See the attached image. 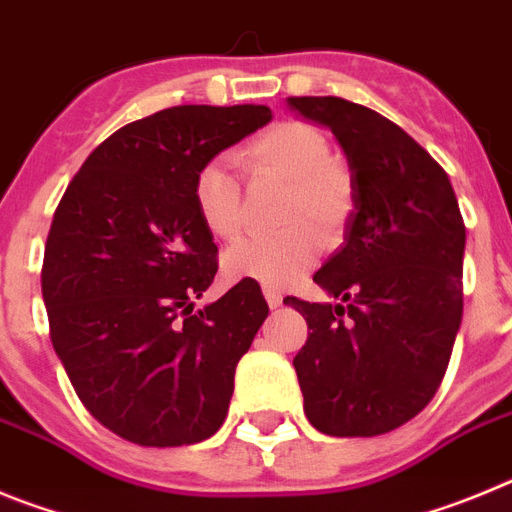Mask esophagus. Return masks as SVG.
<instances>
[{
	"label": "esophagus",
	"instance_id": "esophagus-1",
	"mask_svg": "<svg viewBox=\"0 0 512 512\" xmlns=\"http://www.w3.org/2000/svg\"><path fill=\"white\" fill-rule=\"evenodd\" d=\"M264 297H266V302H269V307L282 305V292H279V289L264 287Z\"/></svg>",
	"mask_w": 512,
	"mask_h": 512
}]
</instances>
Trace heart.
Here are the masks:
<instances>
[{
  "instance_id": "b5f03b06",
  "label": "heart",
  "mask_w": 512,
  "mask_h": 512,
  "mask_svg": "<svg viewBox=\"0 0 512 512\" xmlns=\"http://www.w3.org/2000/svg\"><path fill=\"white\" fill-rule=\"evenodd\" d=\"M238 161L253 179L289 184L284 225L279 235L243 238L223 256L228 279H253L269 287H287L300 279L320 253V235L341 233L354 210V182L336 164L330 138L307 122H279L248 143ZM197 215L215 238L230 241L243 223L241 179L230 158H210L192 184ZM318 227L321 233L314 230Z\"/></svg>"
}]
</instances>
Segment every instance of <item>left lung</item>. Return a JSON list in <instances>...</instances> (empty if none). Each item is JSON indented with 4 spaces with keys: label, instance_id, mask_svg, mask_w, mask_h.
I'll use <instances>...</instances> for the list:
<instances>
[{
    "label": "left lung",
    "instance_id": "8db88e82",
    "mask_svg": "<svg viewBox=\"0 0 512 512\" xmlns=\"http://www.w3.org/2000/svg\"><path fill=\"white\" fill-rule=\"evenodd\" d=\"M333 133L354 182L343 246L315 274L338 302L307 320L295 356L305 415L328 436H379L431 402L461 325L467 230L449 176L400 125L341 97H289Z\"/></svg>",
    "mask_w": 512,
    "mask_h": 512
}]
</instances>
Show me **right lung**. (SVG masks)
<instances>
[{"mask_svg": "<svg viewBox=\"0 0 512 512\" xmlns=\"http://www.w3.org/2000/svg\"><path fill=\"white\" fill-rule=\"evenodd\" d=\"M266 122L264 104L161 110L99 143L58 202L40 277L51 341L84 408L125 441L200 443L228 415L269 305L243 279L194 310L217 246L192 184Z\"/></svg>", "mask_w": 512, "mask_h": 512, "instance_id": "add662e5", "label": "right lung"}]
</instances>
